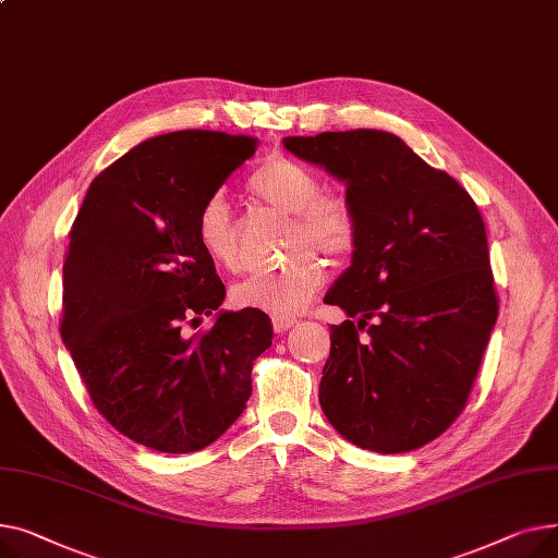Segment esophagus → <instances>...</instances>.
Masks as SVG:
<instances>
[{"label":"esophagus","instance_id":"obj_1","mask_svg":"<svg viewBox=\"0 0 558 558\" xmlns=\"http://www.w3.org/2000/svg\"><path fill=\"white\" fill-rule=\"evenodd\" d=\"M298 324V319L294 317H279V315H275L272 317V329H275V333H286L290 326H294Z\"/></svg>","mask_w":558,"mask_h":558}]
</instances>
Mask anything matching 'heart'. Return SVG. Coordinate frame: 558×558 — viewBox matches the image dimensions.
<instances>
[{
  "instance_id": "1",
  "label": "heart",
  "mask_w": 558,
  "mask_h": 558,
  "mask_svg": "<svg viewBox=\"0 0 558 558\" xmlns=\"http://www.w3.org/2000/svg\"><path fill=\"white\" fill-rule=\"evenodd\" d=\"M256 201L292 216L286 241V264L258 272L232 288L239 308H254L279 317L298 315L308 306L326 279L317 250L331 260L349 258L360 241V218L349 195L322 191L319 178L290 157H270L247 178ZM195 239L211 264L222 270L241 266L239 229L220 193L209 195L195 218Z\"/></svg>"
}]
</instances>
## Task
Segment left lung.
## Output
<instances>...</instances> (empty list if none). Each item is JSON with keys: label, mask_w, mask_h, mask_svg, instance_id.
<instances>
[{"label": "left lung", "mask_w": 558, "mask_h": 558, "mask_svg": "<svg viewBox=\"0 0 558 558\" xmlns=\"http://www.w3.org/2000/svg\"><path fill=\"white\" fill-rule=\"evenodd\" d=\"M283 146L347 182L360 218L351 268L326 294L331 326L319 405L351 444L408 452L462 414L498 319L482 214L405 142L357 128Z\"/></svg>", "instance_id": "8db88e82"}]
</instances>
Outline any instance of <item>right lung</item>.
<instances>
[{"instance_id": "obj_1", "label": "right lung", "mask_w": 558, "mask_h": 558, "mask_svg": "<svg viewBox=\"0 0 558 558\" xmlns=\"http://www.w3.org/2000/svg\"><path fill=\"white\" fill-rule=\"evenodd\" d=\"M256 146L214 130L146 140L94 178L72 225L60 336L94 408L146 448L184 454L216 441L272 344L270 317L254 308L189 333L225 300L195 218Z\"/></svg>"}]
</instances>
